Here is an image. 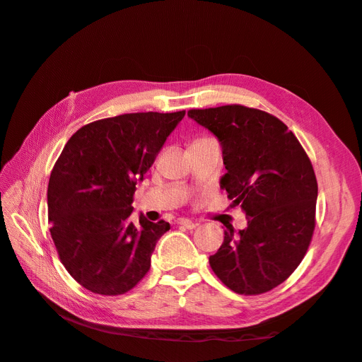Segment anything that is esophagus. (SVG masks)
I'll return each mask as SVG.
<instances>
[{
  "instance_id": "esophagus-1",
  "label": "esophagus",
  "mask_w": 362,
  "mask_h": 362,
  "mask_svg": "<svg viewBox=\"0 0 362 362\" xmlns=\"http://www.w3.org/2000/svg\"><path fill=\"white\" fill-rule=\"evenodd\" d=\"M178 225H180V226H184V228H187V229H193V228L196 226V223L192 222V221H189V218H180Z\"/></svg>"
}]
</instances>
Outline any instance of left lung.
<instances>
[{
    "instance_id": "left-lung-1",
    "label": "left lung",
    "mask_w": 362,
    "mask_h": 362,
    "mask_svg": "<svg viewBox=\"0 0 362 362\" xmlns=\"http://www.w3.org/2000/svg\"><path fill=\"white\" fill-rule=\"evenodd\" d=\"M187 115L221 141V187L247 216L245 229L226 225L210 266L238 294L270 291L308 250L317 201L313 164L287 125L266 112L234 104Z\"/></svg>"
}]
</instances>
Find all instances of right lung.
Instances as JSON below:
<instances>
[{"instance_id": "obj_1", "label": "right lung", "mask_w": 362, "mask_h": 362, "mask_svg": "<svg viewBox=\"0 0 362 362\" xmlns=\"http://www.w3.org/2000/svg\"><path fill=\"white\" fill-rule=\"evenodd\" d=\"M185 112L129 113L80 128L64 145L48 182L52 242L69 275L96 294L136 287L151 267L164 221H131L136 184Z\"/></svg>"}]
</instances>
